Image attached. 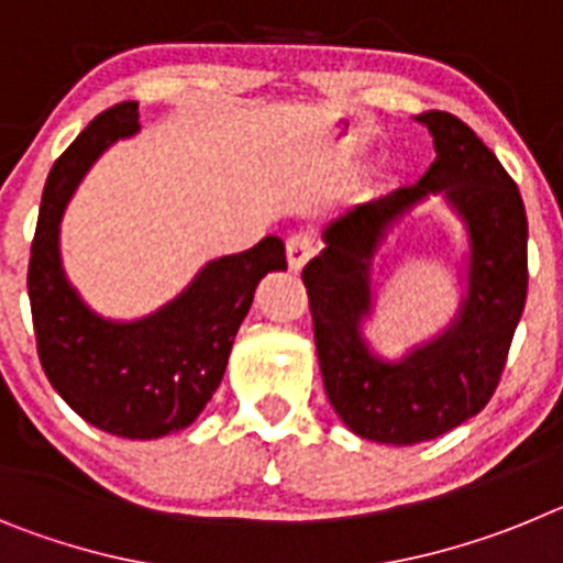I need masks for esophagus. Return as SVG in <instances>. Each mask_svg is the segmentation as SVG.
Wrapping results in <instances>:
<instances>
[{"label": "esophagus", "mask_w": 563, "mask_h": 563, "mask_svg": "<svg viewBox=\"0 0 563 563\" xmlns=\"http://www.w3.org/2000/svg\"><path fill=\"white\" fill-rule=\"evenodd\" d=\"M312 253H316V245H312L310 233L298 231L287 239V262H290V271H301L312 258Z\"/></svg>", "instance_id": "obj_1"}]
</instances>
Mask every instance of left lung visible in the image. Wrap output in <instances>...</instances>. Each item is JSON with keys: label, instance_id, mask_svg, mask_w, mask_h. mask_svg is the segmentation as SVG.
I'll use <instances>...</instances> for the list:
<instances>
[{"label": "left lung", "instance_id": "8db88e82", "mask_svg": "<svg viewBox=\"0 0 563 563\" xmlns=\"http://www.w3.org/2000/svg\"><path fill=\"white\" fill-rule=\"evenodd\" d=\"M415 121L434 141L429 172L332 220L327 247L301 273L332 409L357 437L386 445L434 440L485 409L527 298V213L510 174L451 112L431 109ZM429 192H442L468 228V292L442 336L402 362H383L360 332L371 311V258Z\"/></svg>", "mask_w": 563, "mask_h": 563}]
</instances>
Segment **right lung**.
Masks as SVG:
<instances>
[{
    "mask_svg": "<svg viewBox=\"0 0 563 563\" xmlns=\"http://www.w3.org/2000/svg\"><path fill=\"white\" fill-rule=\"evenodd\" d=\"M137 129V103H114L49 168L27 296L38 361L69 409L114 437L157 440L200 417L225 375L256 285L271 271H287V258L285 242L265 236L251 251L208 262L180 296L141 321L123 324L89 310L64 276L58 225L98 154Z\"/></svg>",
    "mask_w": 563,
    "mask_h": 563,
    "instance_id": "1",
    "label": "right lung"
}]
</instances>
